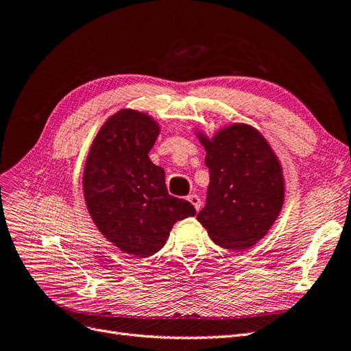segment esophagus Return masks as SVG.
<instances>
[{"instance_id":"34e87169","label":"esophagus","mask_w":351,"mask_h":351,"mask_svg":"<svg viewBox=\"0 0 351 351\" xmlns=\"http://www.w3.org/2000/svg\"><path fill=\"white\" fill-rule=\"evenodd\" d=\"M187 200L195 206L196 210L200 209V205H202V204H200V199H199L197 195H189V196H187Z\"/></svg>"}]
</instances>
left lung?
I'll use <instances>...</instances> for the list:
<instances>
[{
  "mask_svg": "<svg viewBox=\"0 0 351 351\" xmlns=\"http://www.w3.org/2000/svg\"><path fill=\"white\" fill-rule=\"evenodd\" d=\"M209 168L206 205L197 221L218 246L246 250L277 221L285 183L280 159L263 134L244 123L222 127L214 136L196 133Z\"/></svg>",
  "mask_w": 351,
  "mask_h": 351,
  "instance_id": "obj_1",
  "label": "left lung"
}]
</instances>
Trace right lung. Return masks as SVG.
Listing matches in <instances>:
<instances>
[{
    "instance_id": "add662e5",
    "label": "right lung",
    "mask_w": 351,
    "mask_h": 351,
    "mask_svg": "<svg viewBox=\"0 0 351 351\" xmlns=\"http://www.w3.org/2000/svg\"><path fill=\"white\" fill-rule=\"evenodd\" d=\"M159 132L149 114L117 111L95 136L83 169V196L93 224L136 258L161 250L176 222L196 214L190 202L168 193L164 169L147 155Z\"/></svg>"
}]
</instances>
